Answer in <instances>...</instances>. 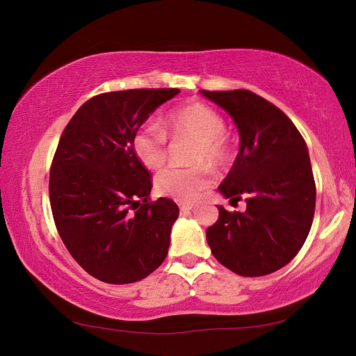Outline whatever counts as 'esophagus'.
<instances>
[{"label": "esophagus", "mask_w": 356, "mask_h": 356, "mask_svg": "<svg viewBox=\"0 0 356 356\" xmlns=\"http://www.w3.org/2000/svg\"><path fill=\"white\" fill-rule=\"evenodd\" d=\"M179 209H180V212H182V213H188L190 210L193 209V206H190V204H179Z\"/></svg>", "instance_id": "1"}]
</instances>
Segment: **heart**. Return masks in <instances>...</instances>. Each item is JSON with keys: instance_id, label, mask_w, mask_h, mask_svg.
<instances>
[{"instance_id": "obj_1", "label": "heart", "mask_w": 356, "mask_h": 356, "mask_svg": "<svg viewBox=\"0 0 356 356\" xmlns=\"http://www.w3.org/2000/svg\"><path fill=\"white\" fill-rule=\"evenodd\" d=\"M165 125L172 136H191L196 140L191 168H170L159 174L156 191L179 202H193L212 182L209 166L227 163L229 147L225 138L226 124L213 108L191 102L168 114ZM131 147L136 159L150 170H159L166 161V135L155 125H144L134 135Z\"/></svg>"}]
</instances>
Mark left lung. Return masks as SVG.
<instances>
[{
  "instance_id": "8db88e82",
  "label": "left lung",
  "mask_w": 356,
  "mask_h": 356,
  "mask_svg": "<svg viewBox=\"0 0 356 356\" xmlns=\"http://www.w3.org/2000/svg\"><path fill=\"white\" fill-rule=\"evenodd\" d=\"M204 97L222 108L238 130L240 146L218 186L222 196L246 197L245 212H227L207 229L216 261L240 276H264L287 265L303 246L314 218L316 184L303 136L280 108L246 89Z\"/></svg>"
}]
</instances>
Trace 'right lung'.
<instances>
[{"label":"right lung","mask_w":356,"mask_h":356,"mask_svg":"<svg viewBox=\"0 0 356 356\" xmlns=\"http://www.w3.org/2000/svg\"><path fill=\"white\" fill-rule=\"evenodd\" d=\"M180 89H130L83 104L59 140L50 204L59 236L86 272L108 284L146 278L163 264L177 204L149 201L150 174L131 140Z\"/></svg>","instance_id":"obj_1"}]
</instances>
